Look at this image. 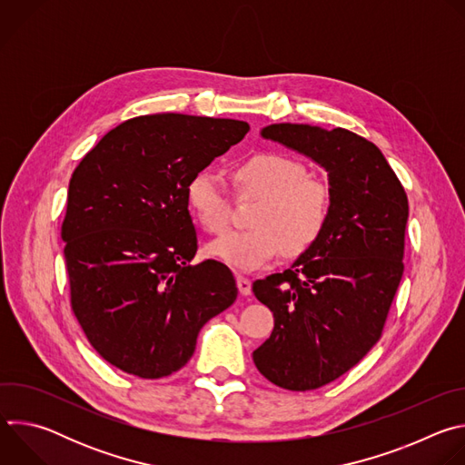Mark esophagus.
<instances>
[{"label": "esophagus", "instance_id": "34e87169", "mask_svg": "<svg viewBox=\"0 0 465 465\" xmlns=\"http://www.w3.org/2000/svg\"><path fill=\"white\" fill-rule=\"evenodd\" d=\"M237 287H239V292H241L242 296L252 294V282H250V280L239 276V278H237Z\"/></svg>", "mask_w": 465, "mask_h": 465}]
</instances>
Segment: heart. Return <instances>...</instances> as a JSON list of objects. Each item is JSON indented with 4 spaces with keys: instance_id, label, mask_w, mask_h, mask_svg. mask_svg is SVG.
I'll return each instance as SVG.
<instances>
[{
    "instance_id": "b5f03b06",
    "label": "heart",
    "mask_w": 465,
    "mask_h": 465,
    "mask_svg": "<svg viewBox=\"0 0 465 465\" xmlns=\"http://www.w3.org/2000/svg\"><path fill=\"white\" fill-rule=\"evenodd\" d=\"M235 182L244 194L259 196L244 232H230L206 246V253L233 271L252 272L269 264L283 248L287 255L307 252L323 233L331 198L325 183L307 178L296 160L278 153H255L237 163ZM187 206L208 233H223L230 223V196L213 173H198L185 191Z\"/></svg>"
}]
</instances>
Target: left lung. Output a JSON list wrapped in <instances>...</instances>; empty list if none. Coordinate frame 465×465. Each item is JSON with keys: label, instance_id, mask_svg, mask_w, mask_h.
<instances>
[{"label": "left lung", "instance_id": "8db88e82", "mask_svg": "<svg viewBox=\"0 0 465 465\" xmlns=\"http://www.w3.org/2000/svg\"><path fill=\"white\" fill-rule=\"evenodd\" d=\"M261 138L296 151L327 173L331 212L322 237L282 274L257 280L274 312L257 370L294 391L351 370L381 339L403 276L407 193L382 153L346 128L274 123Z\"/></svg>", "mask_w": 465, "mask_h": 465}]
</instances>
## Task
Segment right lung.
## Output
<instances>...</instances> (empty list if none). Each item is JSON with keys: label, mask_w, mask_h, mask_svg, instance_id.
I'll use <instances>...</instances> for the list:
<instances>
[{"label": "right lung", "mask_w": 465, "mask_h": 465, "mask_svg": "<svg viewBox=\"0 0 465 465\" xmlns=\"http://www.w3.org/2000/svg\"><path fill=\"white\" fill-rule=\"evenodd\" d=\"M244 121L154 114L112 128L83 158L62 223L72 309L94 350L142 379L178 371L228 309L226 264H191L187 185L248 132Z\"/></svg>", "instance_id": "right-lung-1"}]
</instances>
